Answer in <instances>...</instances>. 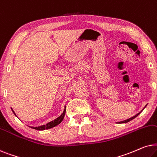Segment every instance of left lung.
<instances>
[{"label": "left lung", "instance_id": "8db88e82", "mask_svg": "<svg viewBox=\"0 0 157 157\" xmlns=\"http://www.w3.org/2000/svg\"><path fill=\"white\" fill-rule=\"evenodd\" d=\"M146 106H147V105H146ZM146 106H145V107H144V108H143V109H142V110H141V111H140V112L139 113H137L136 115H135V116H134L131 117V118H130L127 119V120H125V121H121V122H119V124H126V123H128V122H129V121H131V120H133V119H134V118H136V117H137L138 116H139V115L140 113H141L142 111H143V110L144 109V108H146Z\"/></svg>", "mask_w": 157, "mask_h": 157}]
</instances>
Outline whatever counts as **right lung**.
Here are the masks:
<instances>
[{"label": "right lung", "instance_id": "obj_1", "mask_svg": "<svg viewBox=\"0 0 157 157\" xmlns=\"http://www.w3.org/2000/svg\"><path fill=\"white\" fill-rule=\"evenodd\" d=\"M12 111L14 113V115L16 116V115L15 113V112H14V110L12 109ZM65 113H66V106H64V111L62 112V113L60 115V116L58 117V118H55L54 120L50 121V122L47 123V124L45 125H42V126H36V127H33V126H30L31 128H32L33 129H36V130H38V131H44V130H46V129H49V128H53V127L57 126L58 124H59L60 123L62 122V121H63V119L64 118V115H65Z\"/></svg>", "mask_w": 157, "mask_h": 157}]
</instances>
